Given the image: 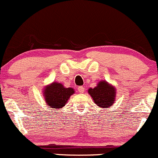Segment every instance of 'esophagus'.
<instances>
[{"label": "esophagus", "instance_id": "esophagus-1", "mask_svg": "<svg viewBox=\"0 0 158 158\" xmlns=\"http://www.w3.org/2000/svg\"><path fill=\"white\" fill-rule=\"evenodd\" d=\"M78 91H79V93H84L85 88L83 87V86H79V87L78 88Z\"/></svg>", "mask_w": 158, "mask_h": 158}]
</instances>
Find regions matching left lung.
Masks as SVG:
<instances>
[{
    "label": "left lung",
    "mask_w": 158,
    "mask_h": 158,
    "mask_svg": "<svg viewBox=\"0 0 158 158\" xmlns=\"http://www.w3.org/2000/svg\"><path fill=\"white\" fill-rule=\"evenodd\" d=\"M88 94L91 95L94 103L101 108H109L115 103L116 90L106 81H100L96 87L89 88Z\"/></svg>",
    "instance_id": "obj_1"
}]
</instances>
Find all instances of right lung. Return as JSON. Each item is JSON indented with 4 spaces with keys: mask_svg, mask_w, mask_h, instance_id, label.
Instances as JSON below:
<instances>
[{
    "mask_svg": "<svg viewBox=\"0 0 158 158\" xmlns=\"http://www.w3.org/2000/svg\"><path fill=\"white\" fill-rule=\"evenodd\" d=\"M74 92L73 88H65L61 83L54 82L45 87L43 96L50 108L60 109L64 106Z\"/></svg>",
    "mask_w": 158,
    "mask_h": 158,
    "instance_id": "add662e5",
    "label": "right lung"
}]
</instances>
